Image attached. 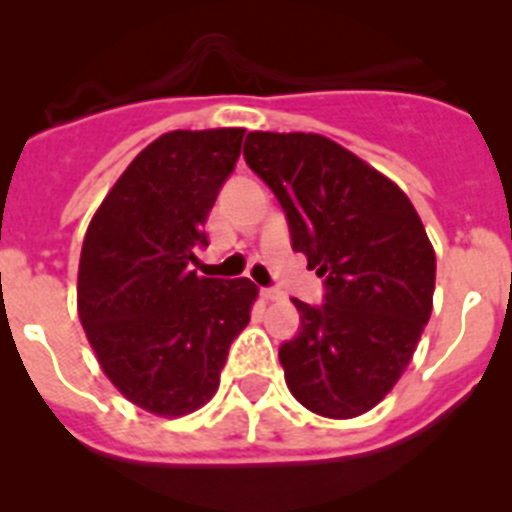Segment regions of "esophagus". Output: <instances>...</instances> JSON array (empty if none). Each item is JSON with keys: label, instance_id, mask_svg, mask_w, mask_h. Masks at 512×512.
<instances>
[{"label": "esophagus", "instance_id": "1", "mask_svg": "<svg viewBox=\"0 0 512 512\" xmlns=\"http://www.w3.org/2000/svg\"><path fill=\"white\" fill-rule=\"evenodd\" d=\"M261 300L277 302V300H282V292H279V289H261Z\"/></svg>", "mask_w": 512, "mask_h": 512}]
</instances>
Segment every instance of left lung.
Masks as SVG:
<instances>
[{
  "mask_svg": "<svg viewBox=\"0 0 512 512\" xmlns=\"http://www.w3.org/2000/svg\"><path fill=\"white\" fill-rule=\"evenodd\" d=\"M248 166L277 194L292 248L325 277L279 348L289 392L323 418H356L390 395L431 318L436 251L408 194L318 133L253 130Z\"/></svg>",
  "mask_w": 512,
  "mask_h": 512,
  "instance_id": "8db88e82",
  "label": "left lung"
}]
</instances>
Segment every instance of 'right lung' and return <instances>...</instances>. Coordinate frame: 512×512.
<instances>
[{"label": "right lung", "instance_id": "add662e5", "mask_svg": "<svg viewBox=\"0 0 512 512\" xmlns=\"http://www.w3.org/2000/svg\"><path fill=\"white\" fill-rule=\"evenodd\" d=\"M243 128L171 130L130 166L89 223L76 310L104 377L158 418L200 410L251 320V279L200 277L194 248L241 156Z\"/></svg>", "mask_w": 512, "mask_h": 512}]
</instances>
